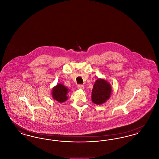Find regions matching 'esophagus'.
Wrapping results in <instances>:
<instances>
[{
    "label": "esophagus",
    "mask_w": 159,
    "mask_h": 159,
    "mask_svg": "<svg viewBox=\"0 0 159 159\" xmlns=\"http://www.w3.org/2000/svg\"><path fill=\"white\" fill-rule=\"evenodd\" d=\"M77 88L79 89H84V86L83 84H78L77 85Z\"/></svg>",
    "instance_id": "obj_1"
}]
</instances>
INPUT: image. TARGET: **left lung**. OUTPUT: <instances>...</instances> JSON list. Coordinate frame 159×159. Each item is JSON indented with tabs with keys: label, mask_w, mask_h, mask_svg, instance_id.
I'll return each instance as SVG.
<instances>
[{
	"label": "left lung",
	"mask_w": 159,
	"mask_h": 159,
	"mask_svg": "<svg viewBox=\"0 0 159 159\" xmlns=\"http://www.w3.org/2000/svg\"><path fill=\"white\" fill-rule=\"evenodd\" d=\"M111 93L110 84L104 79H98L92 91V101L97 105H101L110 98Z\"/></svg>",
	"instance_id": "left-lung-1"
}]
</instances>
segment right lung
<instances>
[{
  "mask_svg": "<svg viewBox=\"0 0 159 159\" xmlns=\"http://www.w3.org/2000/svg\"><path fill=\"white\" fill-rule=\"evenodd\" d=\"M69 92L67 88L64 86L63 84L58 83L53 87L52 92V95L53 98L58 101L59 102H64L67 99V93Z\"/></svg>",
  "mask_w": 159,
  "mask_h": 159,
  "instance_id": "add662e5",
  "label": "right lung"
}]
</instances>
